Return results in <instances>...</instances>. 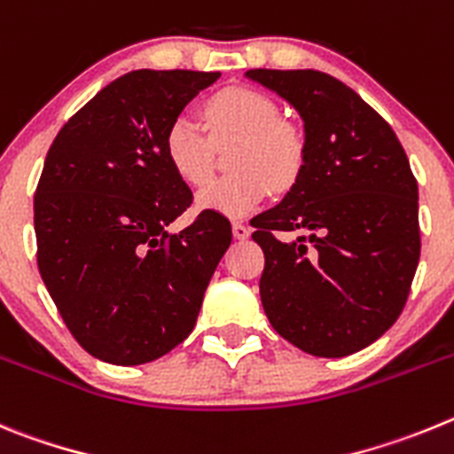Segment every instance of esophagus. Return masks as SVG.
<instances>
[{
  "instance_id": "34e87169",
  "label": "esophagus",
  "mask_w": 454,
  "mask_h": 454,
  "mask_svg": "<svg viewBox=\"0 0 454 454\" xmlns=\"http://www.w3.org/2000/svg\"><path fill=\"white\" fill-rule=\"evenodd\" d=\"M232 235H235V239H248V235H251V228L242 222H235L232 223Z\"/></svg>"
}]
</instances>
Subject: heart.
<instances>
[{"label":"heart","instance_id":"1","mask_svg":"<svg viewBox=\"0 0 454 454\" xmlns=\"http://www.w3.org/2000/svg\"><path fill=\"white\" fill-rule=\"evenodd\" d=\"M206 124L178 115L167 126L162 151L181 181L201 187L215 167V145L239 140L231 153L232 176L199 192L197 206L239 219L255 210L269 192H285L298 181L305 162V140L273 97L253 88H226L206 101Z\"/></svg>","mask_w":454,"mask_h":454}]
</instances>
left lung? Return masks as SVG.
Masks as SVG:
<instances>
[{
  "mask_svg": "<svg viewBox=\"0 0 454 454\" xmlns=\"http://www.w3.org/2000/svg\"><path fill=\"white\" fill-rule=\"evenodd\" d=\"M247 79L294 106L305 130L301 176L251 222L264 314L305 353H357L395 324L419 267V185L405 149L334 76L248 69Z\"/></svg>",
  "mask_w": 454,
  "mask_h": 454,
  "instance_id": "obj_1",
  "label": "left lung"
}]
</instances>
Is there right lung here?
<instances>
[{
    "mask_svg": "<svg viewBox=\"0 0 454 454\" xmlns=\"http://www.w3.org/2000/svg\"><path fill=\"white\" fill-rule=\"evenodd\" d=\"M219 76L129 72L49 146L34 199L40 276L69 333L108 364H146L187 339L231 247L217 212L169 231L192 190L162 151L171 120Z\"/></svg>",
    "mask_w": 454,
    "mask_h": 454,
    "instance_id": "right-lung-1",
    "label": "right lung"
}]
</instances>
